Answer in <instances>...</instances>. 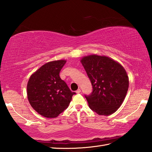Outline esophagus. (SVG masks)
Returning a JSON list of instances; mask_svg holds the SVG:
<instances>
[{
	"label": "esophagus",
	"mask_w": 152,
	"mask_h": 152,
	"mask_svg": "<svg viewBox=\"0 0 152 152\" xmlns=\"http://www.w3.org/2000/svg\"><path fill=\"white\" fill-rule=\"evenodd\" d=\"M80 92H81V89H78L77 90V91H76V93H77V94H78V93H80Z\"/></svg>",
	"instance_id": "obj_1"
}]
</instances>
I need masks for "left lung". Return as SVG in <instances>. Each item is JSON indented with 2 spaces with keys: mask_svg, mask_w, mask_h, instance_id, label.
I'll return each mask as SVG.
<instances>
[{
  "mask_svg": "<svg viewBox=\"0 0 152 152\" xmlns=\"http://www.w3.org/2000/svg\"><path fill=\"white\" fill-rule=\"evenodd\" d=\"M81 63L93 86L85 95L89 108L99 115L115 112L124 101L129 88V78L124 68L114 60L97 55L83 57Z\"/></svg>",
  "mask_w": 152,
  "mask_h": 152,
  "instance_id": "1",
  "label": "left lung"
}]
</instances>
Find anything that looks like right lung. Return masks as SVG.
<instances>
[{
    "instance_id": "right-lung-1",
    "label": "right lung",
    "mask_w": 152,
    "mask_h": 152,
    "mask_svg": "<svg viewBox=\"0 0 152 152\" xmlns=\"http://www.w3.org/2000/svg\"><path fill=\"white\" fill-rule=\"evenodd\" d=\"M66 62L58 60L44 64L28 80V101L35 111L46 118L57 117L67 108L72 95L76 94L59 76Z\"/></svg>"
}]
</instances>
